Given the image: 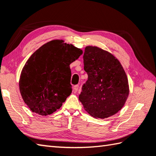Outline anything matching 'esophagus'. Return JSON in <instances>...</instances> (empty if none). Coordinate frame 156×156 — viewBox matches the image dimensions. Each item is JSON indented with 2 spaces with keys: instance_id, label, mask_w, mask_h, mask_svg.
<instances>
[{
  "instance_id": "34e87169",
  "label": "esophagus",
  "mask_w": 156,
  "mask_h": 156,
  "mask_svg": "<svg viewBox=\"0 0 156 156\" xmlns=\"http://www.w3.org/2000/svg\"><path fill=\"white\" fill-rule=\"evenodd\" d=\"M78 88H79L78 85H75V86L74 87V92H77L78 90Z\"/></svg>"
}]
</instances>
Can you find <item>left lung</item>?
Instances as JSON below:
<instances>
[{
	"mask_svg": "<svg viewBox=\"0 0 156 156\" xmlns=\"http://www.w3.org/2000/svg\"><path fill=\"white\" fill-rule=\"evenodd\" d=\"M83 59L88 80L82 85L79 100L94 118L112 116L123 108L129 94L122 66L109 52L93 46L85 48Z\"/></svg>",
	"mask_w": 156,
	"mask_h": 156,
	"instance_id": "1",
	"label": "left lung"
}]
</instances>
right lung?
<instances>
[{"mask_svg": "<svg viewBox=\"0 0 156 156\" xmlns=\"http://www.w3.org/2000/svg\"><path fill=\"white\" fill-rule=\"evenodd\" d=\"M82 53L63 40H53L30 56L19 81L21 95L30 110L47 115L62 107L72 91L69 65Z\"/></svg>", "mask_w": 156, "mask_h": 156, "instance_id": "add662e5", "label": "right lung"}]
</instances>
